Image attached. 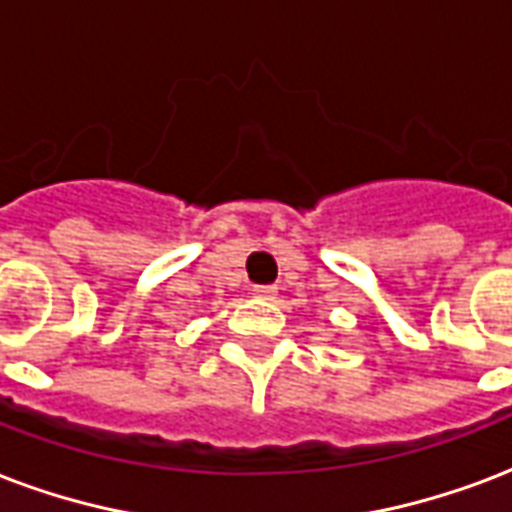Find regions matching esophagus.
I'll list each match as a JSON object with an SVG mask.
<instances>
[{
  "mask_svg": "<svg viewBox=\"0 0 512 512\" xmlns=\"http://www.w3.org/2000/svg\"><path fill=\"white\" fill-rule=\"evenodd\" d=\"M255 295L263 300H273L276 298V287H271V284L268 287H255Z\"/></svg>",
  "mask_w": 512,
  "mask_h": 512,
  "instance_id": "esophagus-1",
  "label": "esophagus"
}]
</instances>
